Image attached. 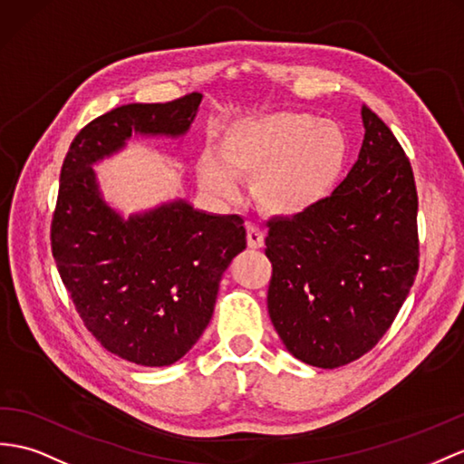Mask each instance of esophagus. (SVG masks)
<instances>
[{"label":"esophagus","instance_id":"obj_1","mask_svg":"<svg viewBox=\"0 0 464 464\" xmlns=\"http://www.w3.org/2000/svg\"><path fill=\"white\" fill-rule=\"evenodd\" d=\"M246 234H247V246L254 247V250H257V247L264 246V232H262V228H259V226L247 224Z\"/></svg>","mask_w":464,"mask_h":464}]
</instances>
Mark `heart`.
Returning a JSON list of instances; mask_svg holds the SVG:
<instances>
[{
	"instance_id": "1",
	"label": "heart",
	"mask_w": 464,
	"mask_h": 464,
	"mask_svg": "<svg viewBox=\"0 0 464 464\" xmlns=\"http://www.w3.org/2000/svg\"><path fill=\"white\" fill-rule=\"evenodd\" d=\"M222 160L205 153L198 177L210 193L238 195L236 175L256 179V197L279 217H299L319 207L341 183L348 138L333 120L304 111H271L234 121L220 141Z\"/></svg>"
}]
</instances>
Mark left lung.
Returning a JSON list of instances; mask_svg holds the SVG:
<instances>
[{"label": "left lung", "instance_id": "8db88e82", "mask_svg": "<svg viewBox=\"0 0 464 464\" xmlns=\"http://www.w3.org/2000/svg\"><path fill=\"white\" fill-rule=\"evenodd\" d=\"M358 161L334 193L293 218H271L267 311L289 353L338 368L378 344L420 267L417 190L392 130L366 104Z\"/></svg>", "mask_w": 464, "mask_h": 464}]
</instances>
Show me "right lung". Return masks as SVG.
<instances>
[{
    "mask_svg": "<svg viewBox=\"0 0 464 464\" xmlns=\"http://www.w3.org/2000/svg\"><path fill=\"white\" fill-rule=\"evenodd\" d=\"M200 94L126 104L90 121L71 143L51 226L53 256L86 329L108 353L140 366H171L208 326L222 274L246 250L238 214L185 198L130 217L102 193L96 165L135 138H185Z\"/></svg>",
    "mask_w": 464,
    "mask_h": 464,
    "instance_id": "obj_1",
    "label": "right lung"
}]
</instances>
